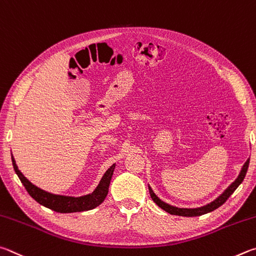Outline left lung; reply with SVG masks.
<instances>
[{
	"instance_id": "8db88e82",
	"label": "left lung",
	"mask_w": 256,
	"mask_h": 256,
	"mask_svg": "<svg viewBox=\"0 0 256 256\" xmlns=\"http://www.w3.org/2000/svg\"><path fill=\"white\" fill-rule=\"evenodd\" d=\"M248 164H250V160H248L245 162V164L243 165V168H242V171L240 173L238 178H236V180L232 183V184L227 188V189L224 191V194H220L218 196L216 200H214L212 202H210L208 204L204 206V207H200V208H194V209H188V208H176V207H173V206H170L168 204H165L164 201L160 200L158 196H156L153 190L150 189V186H148L150 189V198L153 199L154 202L160 208H162L165 212L171 214H176V216H183V217H196V216H201V214H208V212H212L214 210H216L217 208L220 207L222 204H224L226 202V200L230 198V196L232 194V192H234L238 186L242 182H243L244 178L246 176V172H248Z\"/></svg>"
}]
</instances>
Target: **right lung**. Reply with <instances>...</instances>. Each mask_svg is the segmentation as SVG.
Wrapping results in <instances>:
<instances>
[{
  "label": "right lung",
  "instance_id": "obj_1",
  "mask_svg": "<svg viewBox=\"0 0 256 256\" xmlns=\"http://www.w3.org/2000/svg\"><path fill=\"white\" fill-rule=\"evenodd\" d=\"M12 164L14 168V171L19 176L22 184L24 186L26 190L28 191V194L32 196V198L37 201L38 204L44 206L49 209L54 210L56 212L67 214V212H86V210H91L98 207V204L103 202V200L106 199L109 191L110 181L114 174L116 165H111L108 168V171L104 173V176H102L100 183L96 186V189L94 190L92 194L83 196H58L49 194L40 189V188L32 184L28 178H26L24 174H22L19 168H18L16 160L12 156Z\"/></svg>",
  "mask_w": 256,
  "mask_h": 256
}]
</instances>
